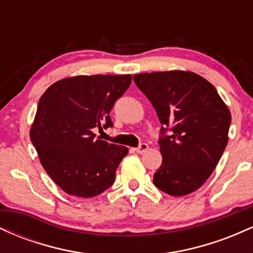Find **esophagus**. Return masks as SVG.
Returning <instances> with one entry per match:
<instances>
[{"label":"esophagus","mask_w":253,"mask_h":253,"mask_svg":"<svg viewBox=\"0 0 253 253\" xmlns=\"http://www.w3.org/2000/svg\"><path fill=\"white\" fill-rule=\"evenodd\" d=\"M147 150H149V145L143 143V144L139 145V147H136L135 152H138V153H144V152H146Z\"/></svg>","instance_id":"obj_1"}]
</instances>
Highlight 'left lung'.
Here are the masks:
<instances>
[{
    "mask_svg": "<svg viewBox=\"0 0 253 253\" xmlns=\"http://www.w3.org/2000/svg\"><path fill=\"white\" fill-rule=\"evenodd\" d=\"M133 80L162 124L163 157L153 183L172 196L199 189L219 163L228 141L231 112L207 80L190 71L139 74ZM168 129L171 136H165Z\"/></svg>",
    "mask_w": 253,
    "mask_h": 253,
    "instance_id": "obj_1",
    "label": "left lung"
}]
</instances>
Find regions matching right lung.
<instances>
[{
	"mask_svg": "<svg viewBox=\"0 0 253 253\" xmlns=\"http://www.w3.org/2000/svg\"><path fill=\"white\" fill-rule=\"evenodd\" d=\"M132 82L130 75L75 76L40 97L30 136L40 163L69 195L94 197L114 183L128 149L95 138L113 126L109 113Z\"/></svg>",
	"mask_w": 253,
	"mask_h": 253,
	"instance_id": "add662e5",
	"label": "right lung"
}]
</instances>
